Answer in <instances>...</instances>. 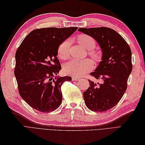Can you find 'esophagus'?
I'll use <instances>...</instances> for the list:
<instances>
[{
  "label": "esophagus",
  "mask_w": 145,
  "mask_h": 145,
  "mask_svg": "<svg viewBox=\"0 0 145 145\" xmlns=\"http://www.w3.org/2000/svg\"><path fill=\"white\" fill-rule=\"evenodd\" d=\"M72 80L74 81H78L80 80V78L78 77H75V76H72Z\"/></svg>",
  "instance_id": "34e87169"
}]
</instances>
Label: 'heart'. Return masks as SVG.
<instances>
[{"instance_id":"heart-1","label":"heart","mask_w":145,"mask_h":145,"mask_svg":"<svg viewBox=\"0 0 145 145\" xmlns=\"http://www.w3.org/2000/svg\"><path fill=\"white\" fill-rule=\"evenodd\" d=\"M78 42L80 44L88 50V54L94 60L98 61L101 57L100 52L94 50L96 45L95 39L88 34H80L77 38ZM69 55V40L68 39L65 40L60 43L57 48V56L62 60L67 59ZM93 67L92 60L86 59L84 60L72 59L65 64L63 70L64 72L69 75L77 76H82L91 71Z\"/></svg>"}]
</instances>
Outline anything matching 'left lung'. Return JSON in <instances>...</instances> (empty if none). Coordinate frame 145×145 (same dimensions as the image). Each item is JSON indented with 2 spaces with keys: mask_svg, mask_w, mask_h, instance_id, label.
I'll list each match as a JSON object with an SVG mask.
<instances>
[{
  "mask_svg": "<svg viewBox=\"0 0 145 145\" xmlns=\"http://www.w3.org/2000/svg\"><path fill=\"white\" fill-rule=\"evenodd\" d=\"M78 31L94 37L103 52L102 61L90 74L102 82L88 80L90 86L83 93L85 103L93 111H106L119 102L126 90L133 69L131 48L121 35L111 28H80Z\"/></svg>",
  "mask_w": 145,
  "mask_h": 145,
  "instance_id": "1",
  "label": "left lung"
}]
</instances>
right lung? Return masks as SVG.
<instances>
[{"label": "right lung", "mask_w": 145, "mask_h": 145, "mask_svg": "<svg viewBox=\"0 0 145 145\" xmlns=\"http://www.w3.org/2000/svg\"><path fill=\"white\" fill-rule=\"evenodd\" d=\"M77 27L43 28L30 32L16 52L14 75L20 95L42 112L57 109L62 101L61 86L71 77L56 76L61 69L57 48Z\"/></svg>", "instance_id": "right-lung-1"}]
</instances>
